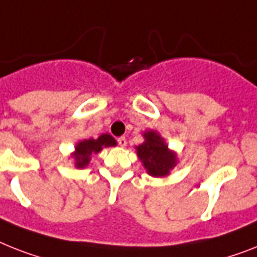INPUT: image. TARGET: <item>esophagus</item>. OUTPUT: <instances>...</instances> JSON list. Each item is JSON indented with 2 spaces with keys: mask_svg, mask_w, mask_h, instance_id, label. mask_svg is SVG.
Instances as JSON below:
<instances>
[{
  "mask_svg": "<svg viewBox=\"0 0 257 257\" xmlns=\"http://www.w3.org/2000/svg\"><path fill=\"white\" fill-rule=\"evenodd\" d=\"M116 142H118V144H119L120 147H126V144H127V141H126V138L124 137H120L116 139Z\"/></svg>",
  "mask_w": 257,
  "mask_h": 257,
  "instance_id": "obj_1",
  "label": "esophagus"
}]
</instances>
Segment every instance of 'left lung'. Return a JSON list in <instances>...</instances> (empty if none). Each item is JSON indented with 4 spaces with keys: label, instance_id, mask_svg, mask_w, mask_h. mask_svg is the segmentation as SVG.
<instances>
[{
    "label": "left lung",
    "instance_id": "left-lung-1",
    "mask_svg": "<svg viewBox=\"0 0 257 257\" xmlns=\"http://www.w3.org/2000/svg\"><path fill=\"white\" fill-rule=\"evenodd\" d=\"M144 138L146 142L137 147L144 168L151 176H167L169 169L176 165V156L168 151V146L155 131L144 133Z\"/></svg>",
    "mask_w": 257,
    "mask_h": 257
}]
</instances>
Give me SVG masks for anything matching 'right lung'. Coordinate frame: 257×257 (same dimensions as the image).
<instances>
[{"label":"right lung","mask_w":257,"mask_h":257,"mask_svg":"<svg viewBox=\"0 0 257 257\" xmlns=\"http://www.w3.org/2000/svg\"><path fill=\"white\" fill-rule=\"evenodd\" d=\"M110 146H115V141L109 134H103L98 139H88V141L78 143L75 152L77 168H84L90 160V155L98 154L103 147H110Z\"/></svg>","instance_id":"1"}]
</instances>
